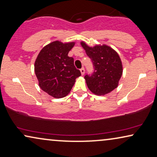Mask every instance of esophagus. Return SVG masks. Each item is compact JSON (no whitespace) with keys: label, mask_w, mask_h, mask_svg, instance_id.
<instances>
[{"label":"esophagus","mask_w":157,"mask_h":157,"mask_svg":"<svg viewBox=\"0 0 157 157\" xmlns=\"http://www.w3.org/2000/svg\"><path fill=\"white\" fill-rule=\"evenodd\" d=\"M85 70L83 67L82 68V69H80V72H81L82 75H85Z\"/></svg>","instance_id":"esophagus-1"}]
</instances>
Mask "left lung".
<instances>
[{
    "label": "left lung",
    "instance_id": "obj_1",
    "mask_svg": "<svg viewBox=\"0 0 157 157\" xmlns=\"http://www.w3.org/2000/svg\"><path fill=\"white\" fill-rule=\"evenodd\" d=\"M80 44L93 63L92 75H85L88 88L96 95H105L118 87L123 72L122 60L117 52L105 44L89 46L85 41Z\"/></svg>",
    "mask_w": 157,
    "mask_h": 157
}]
</instances>
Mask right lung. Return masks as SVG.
Segmentation results:
<instances>
[{"label":"right lung","instance_id":"right-lung-1","mask_svg":"<svg viewBox=\"0 0 157 157\" xmlns=\"http://www.w3.org/2000/svg\"><path fill=\"white\" fill-rule=\"evenodd\" d=\"M75 42L56 40L42 48L35 61V73L40 87L54 98H62L71 91L80 71L68 56Z\"/></svg>","mask_w":157,"mask_h":157}]
</instances>
